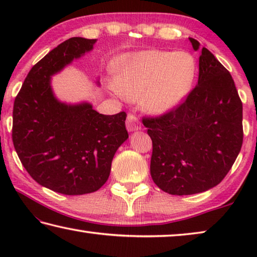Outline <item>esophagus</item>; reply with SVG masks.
<instances>
[{"mask_svg": "<svg viewBox=\"0 0 257 257\" xmlns=\"http://www.w3.org/2000/svg\"><path fill=\"white\" fill-rule=\"evenodd\" d=\"M125 127H127V130L130 133L137 132V130L141 129V122H139L136 116L130 113L127 116V120H125Z\"/></svg>", "mask_w": 257, "mask_h": 257, "instance_id": "obj_1", "label": "esophagus"}]
</instances>
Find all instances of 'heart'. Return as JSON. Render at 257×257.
<instances>
[{
  "label": "heart",
  "mask_w": 257,
  "mask_h": 257,
  "mask_svg": "<svg viewBox=\"0 0 257 257\" xmlns=\"http://www.w3.org/2000/svg\"><path fill=\"white\" fill-rule=\"evenodd\" d=\"M114 87L121 96L145 98L154 115L175 110L189 94L196 75V63L187 52L142 51L116 61Z\"/></svg>",
  "instance_id": "heart-1"
}]
</instances>
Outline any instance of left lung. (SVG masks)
<instances>
[{
	"label": "left lung",
	"instance_id": "left-lung-1",
	"mask_svg": "<svg viewBox=\"0 0 257 257\" xmlns=\"http://www.w3.org/2000/svg\"><path fill=\"white\" fill-rule=\"evenodd\" d=\"M195 51L199 42L189 37ZM153 142L151 176L171 195H193L219 185L242 145V104L230 72L205 47L198 82L186 101L160 118L144 119Z\"/></svg>",
	"mask_w": 257,
	"mask_h": 257
}]
</instances>
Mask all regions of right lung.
Here are the masks:
<instances>
[{"instance_id": "right-lung-1", "label": "right lung", "mask_w": 257, "mask_h": 257, "mask_svg": "<svg viewBox=\"0 0 257 257\" xmlns=\"http://www.w3.org/2000/svg\"><path fill=\"white\" fill-rule=\"evenodd\" d=\"M95 43L72 37L49 52L29 71L14 105L12 141L24 168L41 186L63 195L101 188L128 139L125 112L99 114L87 101H60L52 88V77Z\"/></svg>"}]
</instances>
